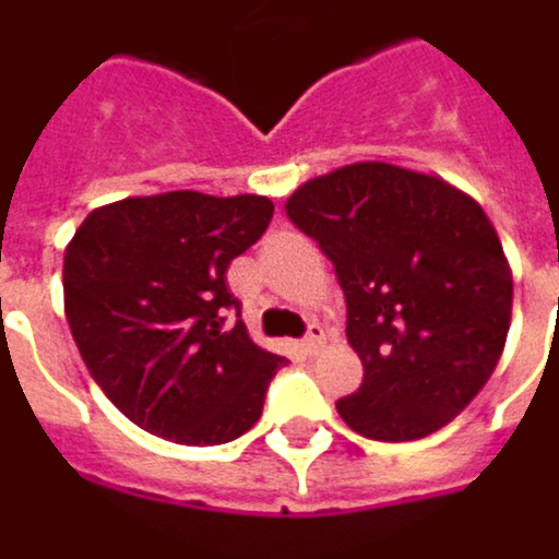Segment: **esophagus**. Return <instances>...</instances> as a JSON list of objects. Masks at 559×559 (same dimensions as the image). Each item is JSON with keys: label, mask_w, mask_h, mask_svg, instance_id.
<instances>
[{"label": "esophagus", "mask_w": 559, "mask_h": 559, "mask_svg": "<svg viewBox=\"0 0 559 559\" xmlns=\"http://www.w3.org/2000/svg\"><path fill=\"white\" fill-rule=\"evenodd\" d=\"M323 342H326L323 326H320V323H311V326H308V335L302 338V350H306V354H318L320 347H323Z\"/></svg>", "instance_id": "obj_1"}]
</instances>
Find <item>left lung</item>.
Returning <instances> with one entry per match:
<instances>
[{"instance_id": "obj_1", "label": "left lung", "mask_w": 559, "mask_h": 559, "mask_svg": "<svg viewBox=\"0 0 559 559\" xmlns=\"http://www.w3.org/2000/svg\"><path fill=\"white\" fill-rule=\"evenodd\" d=\"M284 212L333 260L347 302L354 432L412 442L451 424L497 369L511 266L484 209L439 175L369 159L296 187Z\"/></svg>"}]
</instances>
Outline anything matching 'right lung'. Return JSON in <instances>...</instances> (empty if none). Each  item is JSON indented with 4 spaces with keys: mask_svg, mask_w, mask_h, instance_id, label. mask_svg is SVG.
I'll list each match as a JSON object with an SVG mask.
<instances>
[{
    "mask_svg": "<svg viewBox=\"0 0 559 559\" xmlns=\"http://www.w3.org/2000/svg\"><path fill=\"white\" fill-rule=\"evenodd\" d=\"M272 199L171 190L93 209L62 257L66 320L81 360L135 427L224 444L260 420L284 357L248 326L226 269L266 233Z\"/></svg>",
    "mask_w": 559,
    "mask_h": 559,
    "instance_id": "obj_1",
    "label": "right lung"
}]
</instances>
